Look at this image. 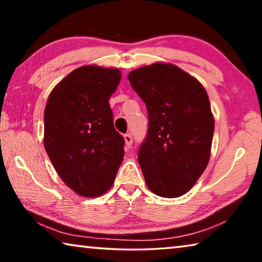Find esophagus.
<instances>
[{
  "label": "esophagus",
  "instance_id": "1",
  "mask_svg": "<svg viewBox=\"0 0 262 262\" xmlns=\"http://www.w3.org/2000/svg\"><path fill=\"white\" fill-rule=\"evenodd\" d=\"M123 139H125V143H126V148H130V145L133 143V137L130 134H125L123 135Z\"/></svg>",
  "mask_w": 262,
  "mask_h": 262
}]
</instances>
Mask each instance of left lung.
Returning a JSON list of instances; mask_svg holds the SVG:
<instances>
[{
    "instance_id": "8db88e82",
    "label": "left lung",
    "mask_w": 262,
    "mask_h": 262,
    "mask_svg": "<svg viewBox=\"0 0 262 262\" xmlns=\"http://www.w3.org/2000/svg\"><path fill=\"white\" fill-rule=\"evenodd\" d=\"M128 79L148 111L137 155L145 183L158 196H181L210 158L215 123L207 91L177 66L161 62L133 70Z\"/></svg>"
}]
</instances>
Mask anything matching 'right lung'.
I'll return each mask as SVG.
<instances>
[{
  "label": "right lung",
  "mask_w": 262,
  "mask_h": 262,
  "mask_svg": "<svg viewBox=\"0 0 262 262\" xmlns=\"http://www.w3.org/2000/svg\"><path fill=\"white\" fill-rule=\"evenodd\" d=\"M117 68L83 66L53 89L43 113V145L53 166L74 192L95 198L111 188L123 159L110 97Z\"/></svg>",
  "instance_id": "add662e5"
}]
</instances>
